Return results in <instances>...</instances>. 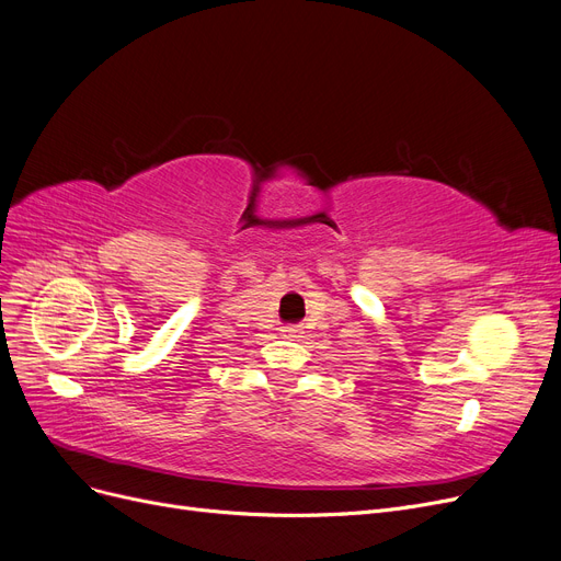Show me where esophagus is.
Returning a JSON list of instances; mask_svg holds the SVG:
<instances>
[{
  "mask_svg": "<svg viewBox=\"0 0 561 561\" xmlns=\"http://www.w3.org/2000/svg\"><path fill=\"white\" fill-rule=\"evenodd\" d=\"M299 329L297 327H283L280 329V335H283V339H299Z\"/></svg>",
  "mask_w": 561,
  "mask_h": 561,
  "instance_id": "1",
  "label": "esophagus"
}]
</instances>
